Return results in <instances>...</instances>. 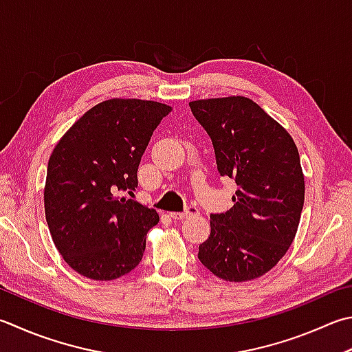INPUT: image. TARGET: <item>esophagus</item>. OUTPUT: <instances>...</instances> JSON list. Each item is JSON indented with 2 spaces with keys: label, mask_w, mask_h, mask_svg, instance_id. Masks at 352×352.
Masks as SVG:
<instances>
[{
  "label": "esophagus",
  "mask_w": 352,
  "mask_h": 352,
  "mask_svg": "<svg viewBox=\"0 0 352 352\" xmlns=\"http://www.w3.org/2000/svg\"><path fill=\"white\" fill-rule=\"evenodd\" d=\"M199 214V210L196 207H187L184 211H179V213H170L171 219H176V221H182V219H187V217H191V216H196Z\"/></svg>",
  "instance_id": "esophagus-1"
}]
</instances>
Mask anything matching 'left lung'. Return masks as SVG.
I'll return each instance as SVG.
<instances>
[{"label":"left lung","mask_w":352,"mask_h":352,"mask_svg":"<svg viewBox=\"0 0 352 352\" xmlns=\"http://www.w3.org/2000/svg\"><path fill=\"white\" fill-rule=\"evenodd\" d=\"M213 142L217 171L239 188L233 208L210 214L211 233L199 261L230 282L261 277L293 243L305 201L300 157L293 138L243 96L190 102Z\"/></svg>","instance_id":"8db88e82"}]
</instances>
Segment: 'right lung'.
<instances>
[{"label":"right lung","mask_w":352,"mask_h":352,"mask_svg":"<svg viewBox=\"0 0 352 352\" xmlns=\"http://www.w3.org/2000/svg\"><path fill=\"white\" fill-rule=\"evenodd\" d=\"M171 107L109 99L72 125L49 159L45 221L70 267L94 280H113L142 261L156 210L119 197L138 188V167Z\"/></svg>","instance_id":"obj_1"}]
</instances>
